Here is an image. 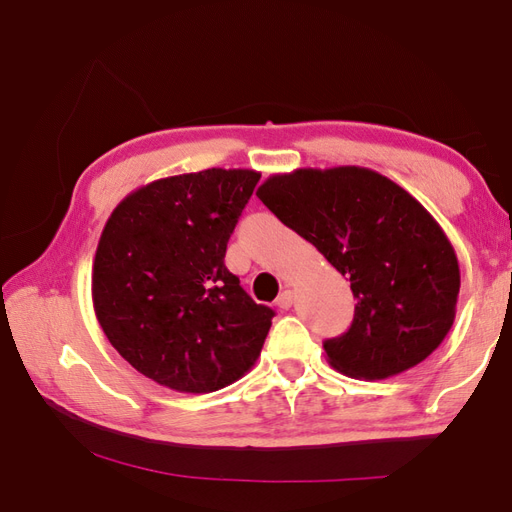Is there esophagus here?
I'll return each instance as SVG.
<instances>
[{"label": "esophagus", "mask_w": 512, "mask_h": 512, "mask_svg": "<svg viewBox=\"0 0 512 512\" xmlns=\"http://www.w3.org/2000/svg\"><path fill=\"white\" fill-rule=\"evenodd\" d=\"M292 303H295V292H292V290H284V292H281V295L277 297V306H279L281 310L292 308Z\"/></svg>", "instance_id": "esophagus-1"}]
</instances>
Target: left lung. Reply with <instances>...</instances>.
Wrapping results in <instances>:
<instances>
[{"label":"left lung","instance_id":"left-lung-1","mask_svg":"<svg viewBox=\"0 0 512 512\" xmlns=\"http://www.w3.org/2000/svg\"><path fill=\"white\" fill-rule=\"evenodd\" d=\"M257 198L350 277L354 321L323 343L334 369L383 380L438 350L455 321L460 264L409 191L365 167H308L270 176Z\"/></svg>","mask_w":512,"mask_h":512}]
</instances>
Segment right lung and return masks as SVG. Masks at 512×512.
<instances>
[{"label":"right lung","instance_id":"obj_1","mask_svg":"<svg viewBox=\"0 0 512 512\" xmlns=\"http://www.w3.org/2000/svg\"><path fill=\"white\" fill-rule=\"evenodd\" d=\"M262 173L204 169L145 184L118 202L96 246L94 312L125 361L182 394H211L262 354L275 312L224 266Z\"/></svg>","mask_w":512,"mask_h":512}]
</instances>
